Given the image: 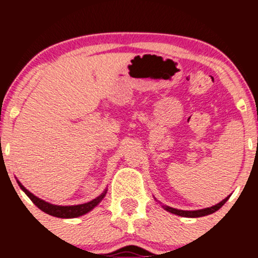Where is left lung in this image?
<instances>
[{"label":"left lung","mask_w":258,"mask_h":258,"mask_svg":"<svg viewBox=\"0 0 258 258\" xmlns=\"http://www.w3.org/2000/svg\"><path fill=\"white\" fill-rule=\"evenodd\" d=\"M227 200H228V198H226L224 200H222L221 203L217 204V205L211 206V207H206V209H203V210H194V211H183V210H177V209H173V207H168V206H164V207H165V210H167L168 212H171V214H173V215L182 216V217L195 218V217H203V216L214 214V212L217 211V210H220L221 207L226 204Z\"/></svg>","instance_id":"left-lung-1"}]
</instances>
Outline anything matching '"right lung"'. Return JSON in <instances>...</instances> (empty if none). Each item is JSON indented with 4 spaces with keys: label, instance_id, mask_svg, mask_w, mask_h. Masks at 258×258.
<instances>
[{
    "label": "right lung",
    "instance_id": "1",
    "mask_svg": "<svg viewBox=\"0 0 258 258\" xmlns=\"http://www.w3.org/2000/svg\"><path fill=\"white\" fill-rule=\"evenodd\" d=\"M18 184H19L20 188L24 190V193L28 195L29 198H30L32 203H34L35 205L38 207V209L42 210V211L46 212V214L54 216V217H59V218H75V217H80V216L87 214V212H90L91 210H93L94 207L98 205V204L103 200V198H104L106 194V189H105V190L103 191V193L100 194L98 198H96V199L90 201V203L81 204V205L60 206V205H53V204H49V203H47V201L40 199V198L35 197V195L30 193L28 189L24 188V185H23L20 182H18Z\"/></svg>",
    "mask_w": 258,
    "mask_h": 258
}]
</instances>
